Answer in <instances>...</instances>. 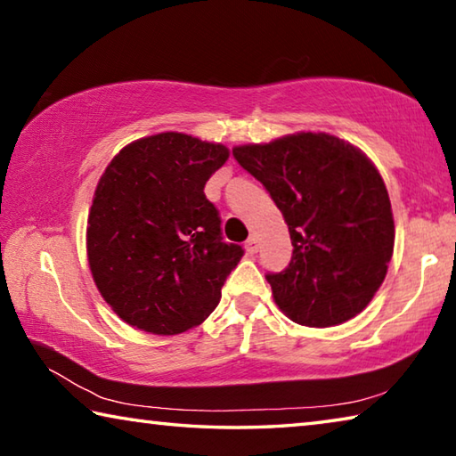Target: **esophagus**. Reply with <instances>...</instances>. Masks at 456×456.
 Returning a JSON list of instances; mask_svg holds the SVG:
<instances>
[{
    "label": "esophagus",
    "mask_w": 456,
    "mask_h": 456,
    "mask_svg": "<svg viewBox=\"0 0 456 456\" xmlns=\"http://www.w3.org/2000/svg\"><path fill=\"white\" fill-rule=\"evenodd\" d=\"M245 249H247V253H249V256H253V253H257L259 245H257V237H256V235H251L249 239H247V241H245Z\"/></svg>",
    "instance_id": "esophagus-1"
}]
</instances>
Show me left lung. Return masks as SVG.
<instances>
[{
    "instance_id": "obj_1",
    "label": "left lung",
    "mask_w": 456,
    "mask_h": 456,
    "mask_svg": "<svg viewBox=\"0 0 456 456\" xmlns=\"http://www.w3.org/2000/svg\"><path fill=\"white\" fill-rule=\"evenodd\" d=\"M233 157L272 195L293 256L267 273L291 322L330 328L372 302L395 251V219L378 168L356 146L326 133L235 146Z\"/></svg>"
}]
</instances>
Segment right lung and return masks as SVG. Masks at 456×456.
Here are the masks:
<instances>
[{"label": "right lung", "instance_id": "obj_1", "mask_svg": "<svg viewBox=\"0 0 456 456\" xmlns=\"http://www.w3.org/2000/svg\"><path fill=\"white\" fill-rule=\"evenodd\" d=\"M229 149L183 133L126 144L92 199L86 249L92 277L118 318L159 336L203 323L243 257L225 243L205 183Z\"/></svg>", "mask_w": 456, "mask_h": 456}]
</instances>
